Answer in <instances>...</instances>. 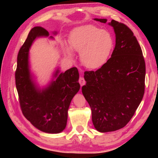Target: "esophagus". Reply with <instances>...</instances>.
<instances>
[{
    "label": "esophagus",
    "instance_id": "34e87169",
    "mask_svg": "<svg viewBox=\"0 0 158 158\" xmlns=\"http://www.w3.org/2000/svg\"><path fill=\"white\" fill-rule=\"evenodd\" d=\"M79 83L80 84V85H81V86H83L85 84V79L83 78V77H79Z\"/></svg>",
    "mask_w": 158,
    "mask_h": 158
}]
</instances>
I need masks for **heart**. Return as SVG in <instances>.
Listing matches in <instances>:
<instances>
[{
    "instance_id": "heart-1",
    "label": "heart",
    "mask_w": 158,
    "mask_h": 158,
    "mask_svg": "<svg viewBox=\"0 0 158 158\" xmlns=\"http://www.w3.org/2000/svg\"><path fill=\"white\" fill-rule=\"evenodd\" d=\"M69 48L63 44L64 52L73 58V49L79 53L82 65L89 69H98L102 66L110 56L114 40L108 31L93 25H85L74 28L69 37Z\"/></svg>"
}]
</instances>
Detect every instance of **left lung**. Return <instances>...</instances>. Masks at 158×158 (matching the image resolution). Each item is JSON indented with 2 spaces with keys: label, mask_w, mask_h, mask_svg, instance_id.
<instances>
[{
  "label": "left lung",
  "mask_w": 158,
  "mask_h": 158,
  "mask_svg": "<svg viewBox=\"0 0 158 158\" xmlns=\"http://www.w3.org/2000/svg\"><path fill=\"white\" fill-rule=\"evenodd\" d=\"M109 25L116 34L111 57L95 72H85L86 84L81 89L91 108L93 125L100 132L125 127L142 100L145 90V60L137 38L124 23L111 20Z\"/></svg>",
  "instance_id": "left-lung-1"
}]
</instances>
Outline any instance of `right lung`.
<instances>
[{"label":"right lung","instance_id":"obj_1","mask_svg":"<svg viewBox=\"0 0 158 158\" xmlns=\"http://www.w3.org/2000/svg\"><path fill=\"white\" fill-rule=\"evenodd\" d=\"M42 36H49V32L40 26L33 28L19 49L15 72L16 87L26 118L42 132L59 133L66 127L69 105L80 89L79 74L75 67L63 73L57 69L53 75L56 80L44 89L37 88L30 73L28 53L35 39Z\"/></svg>","mask_w":158,"mask_h":158}]
</instances>
